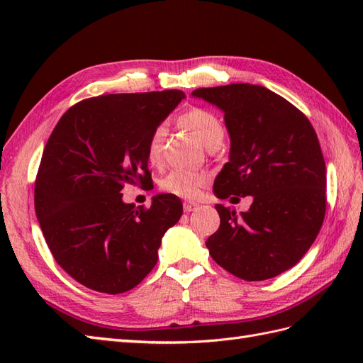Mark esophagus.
I'll use <instances>...</instances> for the list:
<instances>
[{
  "label": "esophagus",
  "instance_id": "esophagus-1",
  "mask_svg": "<svg viewBox=\"0 0 363 363\" xmlns=\"http://www.w3.org/2000/svg\"><path fill=\"white\" fill-rule=\"evenodd\" d=\"M196 209H198V204H196V203H190V201L184 203V212L190 213V212H194V211H196Z\"/></svg>",
  "mask_w": 363,
  "mask_h": 363
}]
</instances>
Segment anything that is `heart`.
Segmentation results:
<instances>
[{"instance_id":"b5f03b06","label":"heart","mask_w":363,"mask_h":363,"mask_svg":"<svg viewBox=\"0 0 363 363\" xmlns=\"http://www.w3.org/2000/svg\"><path fill=\"white\" fill-rule=\"evenodd\" d=\"M182 123L199 138V142L207 150L215 145L223 143L225 126H223L221 120L213 112L206 109H191L182 115ZM167 134L168 129L165 123H159L151 130L148 145H146V154H148V159L154 165H159L164 160ZM206 182L207 176L204 173L186 168H173L160 181V187L168 191V194H173L176 196L194 199L201 194Z\"/></svg>"}]
</instances>
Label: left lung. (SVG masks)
Wrapping results in <instances>:
<instances>
[{
  "label": "left lung",
  "instance_id": "left-lung-1",
  "mask_svg": "<svg viewBox=\"0 0 363 363\" xmlns=\"http://www.w3.org/2000/svg\"><path fill=\"white\" fill-rule=\"evenodd\" d=\"M191 95L223 111L230 137L213 194L252 196L240 215L215 206L220 228L206 242L212 259L245 281L287 272L309 251L326 212V164L313 126L287 99L254 84Z\"/></svg>",
  "mask_w": 363,
  "mask_h": 363
}]
</instances>
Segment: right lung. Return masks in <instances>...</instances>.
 I'll return each mask as SVG.
<instances>
[{
    "label": "right lung",
    "mask_w": 363,
    "mask_h": 363,
    "mask_svg": "<svg viewBox=\"0 0 363 363\" xmlns=\"http://www.w3.org/2000/svg\"><path fill=\"white\" fill-rule=\"evenodd\" d=\"M184 96L164 90L84 99L46 142L35 215L54 259L87 289L109 295L134 289L157 264L167 229L179 221L177 196L159 194L143 209L123 201L121 190L150 181L151 130Z\"/></svg>",
    "instance_id": "add662e5"
}]
</instances>
